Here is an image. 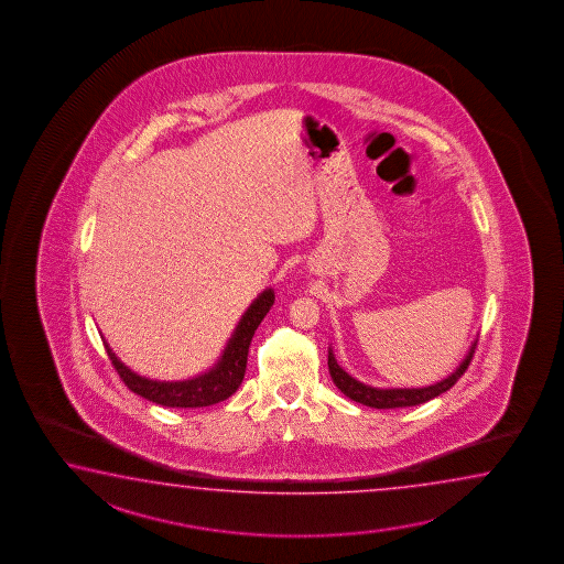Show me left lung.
Wrapping results in <instances>:
<instances>
[{"label":"left lung","mask_w":564,"mask_h":564,"mask_svg":"<svg viewBox=\"0 0 564 564\" xmlns=\"http://www.w3.org/2000/svg\"><path fill=\"white\" fill-rule=\"evenodd\" d=\"M476 343L473 344L470 352L466 354L460 366L454 370L453 375L448 378H444L441 382L432 384V387L424 388H372L368 384L358 382L356 378L348 375L346 370H343L332 350H328V370H330L332 380L334 384L343 390L346 397L354 400V402H360L365 406L370 409H404V406H416L422 402H429L432 398L441 397L442 392L451 390V388L458 382V378L466 372V368L473 360V354H475Z\"/></svg>","instance_id":"8db88e82"}]
</instances>
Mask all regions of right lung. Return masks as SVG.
Here are the masks:
<instances>
[{"instance_id": "obj_1", "label": "right lung", "mask_w": 564, "mask_h": 564, "mask_svg": "<svg viewBox=\"0 0 564 564\" xmlns=\"http://www.w3.org/2000/svg\"><path fill=\"white\" fill-rule=\"evenodd\" d=\"M274 304V290L268 288L258 299L250 304V308L243 312L242 318L238 322L232 338L226 344L218 365L212 366L208 372L180 380V382H160L150 380L132 372L128 366H123L118 356L111 352L108 343L106 352L110 356L111 365L120 375L123 384L130 388L135 394L155 402L167 409H202L218 404L221 400L232 397L238 387L242 384L246 362H248V348L252 343L256 328L264 321L268 310Z\"/></svg>"}]
</instances>
